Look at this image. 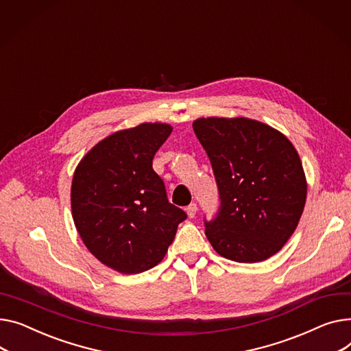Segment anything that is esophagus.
<instances>
[{
  "instance_id": "34e87169",
  "label": "esophagus",
  "mask_w": 351,
  "mask_h": 351,
  "mask_svg": "<svg viewBox=\"0 0 351 351\" xmlns=\"http://www.w3.org/2000/svg\"><path fill=\"white\" fill-rule=\"evenodd\" d=\"M186 213H188L189 219H193L196 216V213H197V206L195 203L189 204L188 207H186Z\"/></svg>"
}]
</instances>
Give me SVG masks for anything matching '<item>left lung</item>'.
I'll use <instances>...</instances> for the list:
<instances>
[{"label": "left lung", "mask_w": 351, "mask_h": 351, "mask_svg": "<svg viewBox=\"0 0 351 351\" xmlns=\"http://www.w3.org/2000/svg\"><path fill=\"white\" fill-rule=\"evenodd\" d=\"M193 130L217 180L221 207L206 223L215 251L236 263H261L281 251L298 227L308 182L293 144L247 117H202Z\"/></svg>", "instance_id": "1"}]
</instances>
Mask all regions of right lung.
<instances>
[{"label":"right lung","instance_id":"right-lung-1","mask_svg":"<svg viewBox=\"0 0 351 351\" xmlns=\"http://www.w3.org/2000/svg\"><path fill=\"white\" fill-rule=\"evenodd\" d=\"M171 132L165 123L112 132L75 169L70 206L76 230L87 250L120 274L158 265L186 219L152 169L154 155Z\"/></svg>","mask_w":351,"mask_h":351}]
</instances>
